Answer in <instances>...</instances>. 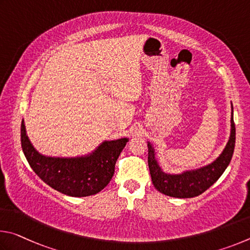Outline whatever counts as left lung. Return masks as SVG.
Masks as SVG:
<instances>
[{
	"label": "left lung",
	"instance_id": "left-lung-1",
	"mask_svg": "<svg viewBox=\"0 0 250 250\" xmlns=\"http://www.w3.org/2000/svg\"><path fill=\"white\" fill-rule=\"evenodd\" d=\"M235 139L236 129L233 118V104H231L230 136L224 150L212 164L179 174L166 173L157 163L154 147L150 143H148V166H149L152 185L161 193L172 198L188 199L202 194L218 180V178L229 165L234 154Z\"/></svg>",
	"mask_w": 250,
	"mask_h": 250
}]
</instances>
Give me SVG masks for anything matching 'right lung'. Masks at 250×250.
Listing matches in <instances>:
<instances>
[{
	"label": "right lung",
	"instance_id": "1",
	"mask_svg": "<svg viewBox=\"0 0 250 250\" xmlns=\"http://www.w3.org/2000/svg\"><path fill=\"white\" fill-rule=\"evenodd\" d=\"M21 142L30 168L43 182L65 195L81 198L99 193L108 185L116 160L128 138L105 141L86 156L48 157L35 149L26 134L24 121H21Z\"/></svg>",
	"mask_w": 250,
	"mask_h": 250
}]
</instances>
